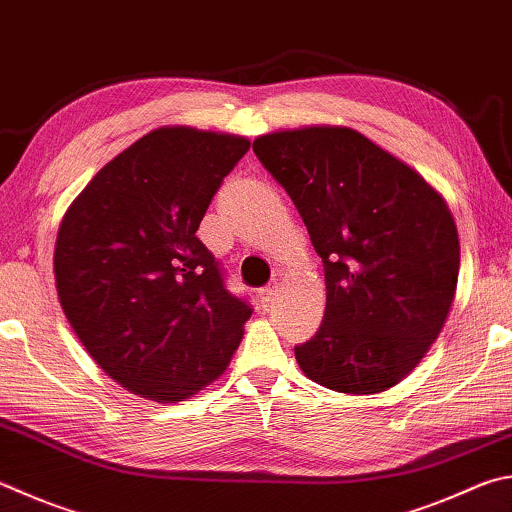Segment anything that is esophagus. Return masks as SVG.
<instances>
[{"mask_svg":"<svg viewBox=\"0 0 512 512\" xmlns=\"http://www.w3.org/2000/svg\"><path fill=\"white\" fill-rule=\"evenodd\" d=\"M275 293H277V282H271V284L262 286V288H259V302H262L264 306H268V304L273 302Z\"/></svg>","mask_w":512,"mask_h":512,"instance_id":"esophagus-1","label":"esophagus"}]
</instances>
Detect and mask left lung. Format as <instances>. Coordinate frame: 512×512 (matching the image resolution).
<instances>
[{
	"label": "left lung",
	"instance_id": "1",
	"mask_svg": "<svg viewBox=\"0 0 512 512\" xmlns=\"http://www.w3.org/2000/svg\"><path fill=\"white\" fill-rule=\"evenodd\" d=\"M253 152L295 203L324 264V318L295 347L297 365L342 394L401 383L439 338L457 291L448 203L351 127L264 134Z\"/></svg>",
	"mask_w": 512,
	"mask_h": 512
}]
</instances>
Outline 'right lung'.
I'll use <instances>...</instances> for the list:
<instances>
[{"label":"right lung","mask_w":512,"mask_h":512,"mask_svg":"<svg viewBox=\"0 0 512 512\" xmlns=\"http://www.w3.org/2000/svg\"><path fill=\"white\" fill-rule=\"evenodd\" d=\"M244 136L174 125L138 138L71 203L55 288L89 356L132 394L190 398L224 374L253 315L197 230Z\"/></svg>","instance_id":"obj_1"}]
</instances>
